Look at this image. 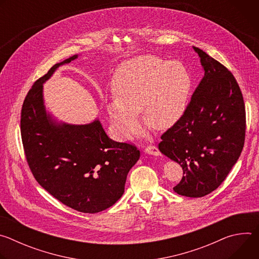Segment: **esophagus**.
Returning a JSON list of instances; mask_svg holds the SVG:
<instances>
[{
  "label": "esophagus",
  "instance_id": "obj_1",
  "mask_svg": "<svg viewBox=\"0 0 259 259\" xmlns=\"http://www.w3.org/2000/svg\"><path fill=\"white\" fill-rule=\"evenodd\" d=\"M144 152H145V154H147V155H152V156H161V153H160V151H159V149L157 146H154V145H150V146H147L146 149L144 150Z\"/></svg>",
  "mask_w": 259,
  "mask_h": 259
}]
</instances>
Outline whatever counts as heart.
Segmentation results:
<instances>
[{
    "label": "heart",
    "mask_w": 259,
    "mask_h": 259,
    "mask_svg": "<svg viewBox=\"0 0 259 259\" xmlns=\"http://www.w3.org/2000/svg\"><path fill=\"white\" fill-rule=\"evenodd\" d=\"M190 89V73L179 61L143 55L125 62L112 82L116 98L106 104L116 134L122 140L132 139L141 129L142 110L150 127L170 129L186 110Z\"/></svg>",
    "instance_id": "heart-1"
}]
</instances>
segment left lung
<instances>
[{
	"mask_svg": "<svg viewBox=\"0 0 259 259\" xmlns=\"http://www.w3.org/2000/svg\"><path fill=\"white\" fill-rule=\"evenodd\" d=\"M204 77L180 120L162 135L160 152L178 163V195L201 198L216 190L237 163L244 146L246 114L232 72L193 46Z\"/></svg>",
	"mask_w": 259,
	"mask_h": 259,
	"instance_id": "obj_1",
	"label": "left lung"
}]
</instances>
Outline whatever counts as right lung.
I'll list each match as a JSON object with an SVG mask.
<instances>
[{
	"label": "right lung",
	"instance_id": "add662e5",
	"mask_svg": "<svg viewBox=\"0 0 259 259\" xmlns=\"http://www.w3.org/2000/svg\"><path fill=\"white\" fill-rule=\"evenodd\" d=\"M73 55L53 65L28 91L21 109V137L29 168L40 186L62 204L83 213L113 206L124 194L135 146L117 142L99 119L76 125L58 121L45 106L44 84Z\"/></svg>",
	"mask_w": 259,
	"mask_h": 259
}]
</instances>
